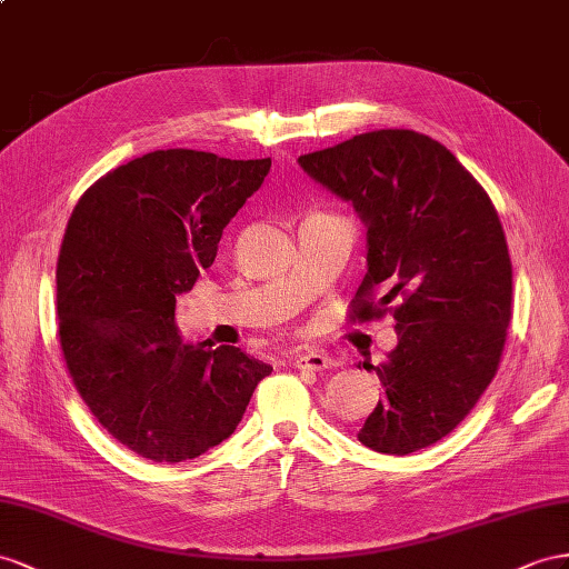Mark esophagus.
I'll use <instances>...</instances> for the list:
<instances>
[{
	"instance_id": "esophagus-1",
	"label": "esophagus",
	"mask_w": 569,
	"mask_h": 569,
	"mask_svg": "<svg viewBox=\"0 0 569 569\" xmlns=\"http://www.w3.org/2000/svg\"><path fill=\"white\" fill-rule=\"evenodd\" d=\"M331 366V358L327 353L319 351H305L296 356V368L298 370H308V372H322Z\"/></svg>"
}]
</instances>
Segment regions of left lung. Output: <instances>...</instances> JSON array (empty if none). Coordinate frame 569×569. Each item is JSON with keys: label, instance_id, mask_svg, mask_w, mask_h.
Wrapping results in <instances>:
<instances>
[{"label": "left lung", "instance_id": "obj_1", "mask_svg": "<svg viewBox=\"0 0 569 569\" xmlns=\"http://www.w3.org/2000/svg\"><path fill=\"white\" fill-rule=\"evenodd\" d=\"M298 163L368 228L353 317L397 319L395 351L377 368L362 362L385 395L358 440L397 457L430 447L471 413L500 366L512 261L498 211L455 153L413 129L358 134Z\"/></svg>", "mask_w": 569, "mask_h": 569}]
</instances>
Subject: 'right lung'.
I'll return each mask as SVG.
<instances>
[{"instance_id":"obj_1","label":"right lung","mask_w":569,"mask_h":569,"mask_svg":"<svg viewBox=\"0 0 569 569\" xmlns=\"http://www.w3.org/2000/svg\"><path fill=\"white\" fill-rule=\"evenodd\" d=\"M269 168L271 158L151 151L71 211L57 259L64 362L98 423L143 459L178 463L221 445L273 370L236 346L187 343L174 325V298L213 264Z\"/></svg>"}]
</instances>
